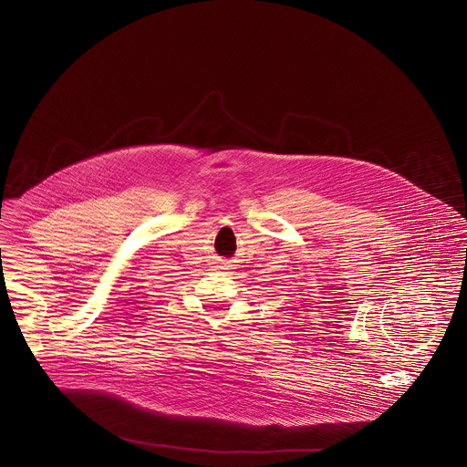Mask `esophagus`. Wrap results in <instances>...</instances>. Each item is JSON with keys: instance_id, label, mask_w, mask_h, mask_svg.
Masks as SVG:
<instances>
[{"instance_id": "esophagus-1", "label": "esophagus", "mask_w": 467, "mask_h": 467, "mask_svg": "<svg viewBox=\"0 0 467 467\" xmlns=\"http://www.w3.org/2000/svg\"><path fill=\"white\" fill-rule=\"evenodd\" d=\"M229 261H220L218 265H216L215 268H220V270H229Z\"/></svg>"}]
</instances>
